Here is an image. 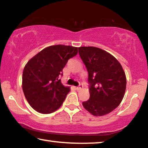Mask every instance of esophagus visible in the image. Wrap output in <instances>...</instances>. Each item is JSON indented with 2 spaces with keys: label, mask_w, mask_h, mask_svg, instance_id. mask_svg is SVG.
Wrapping results in <instances>:
<instances>
[{
  "label": "esophagus",
  "mask_w": 148,
  "mask_h": 148,
  "mask_svg": "<svg viewBox=\"0 0 148 148\" xmlns=\"http://www.w3.org/2000/svg\"><path fill=\"white\" fill-rule=\"evenodd\" d=\"M82 88H83V85H82V84H79V86L78 87H77L76 89L77 90V91H78V90H80V89H82Z\"/></svg>",
  "instance_id": "1"
}]
</instances>
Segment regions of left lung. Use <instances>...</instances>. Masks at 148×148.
Returning a JSON list of instances; mask_svg holds the SVG:
<instances>
[{
	"mask_svg": "<svg viewBox=\"0 0 148 148\" xmlns=\"http://www.w3.org/2000/svg\"><path fill=\"white\" fill-rule=\"evenodd\" d=\"M79 54L88 71L90 97L83 106L95 116L110 113L121 103L126 89L125 72L119 61L103 49L78 47Z\"/></svg>",
	"mask_w": 148,
	"mask_h": 148,
	"instance_id": "1",
	"label": "left lung"
}]
</instances>
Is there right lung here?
Listing matches in <instances>:
<instances>
[{
  "label": "right lung",
  "instance_id": "obj_1",
  "mask_svg": "<svg viewBox=\"0 0 148 148\" xmlns=\"http://www.w3.org/2000/svg\"><path fill=\"white\" fill-rule=\"evenodd\" d=\"M77 47L56 45L42 49L27 62L22 77V88L29 104L36 112L47 114L59 108L70 91L60 77Z\"/></svg>",
  "mask_w": 148,
  "mask_h": 148
}]
</instances>
